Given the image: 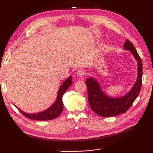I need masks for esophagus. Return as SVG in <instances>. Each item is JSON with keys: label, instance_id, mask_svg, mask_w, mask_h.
Listing matches in <instances>:
<instances>
[{"label": "esophagus", "instance_id": "34e87169", "mask_svg": "<svg viewBox=\"0 0 153 153\" xmlns=\"http://www.w3.org/2000/svg\"><path fill=\"white\" fill-rule=\"evenodd\" d=\"M84 75V71L83 69H79L76 71V75L78 77H82Z\"/></svg>", "mask_w": 153, "mask_h": 153}]
</instances>
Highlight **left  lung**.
<instances>
[{
    "mask_svg": "<svg viewBox=\"0 0 153 153\" xmlns=\"http://www.w3.org/2000/svg\"><path fill=\"white\" fill-rule=\"evenodd\" d=\"M124 49L130 51L138 65L137 80L126 94L114 98L105 93L96 78L89 76L85 81L90 106L92 111L100 116L108 117L125 113L131 107L140 93L142 78V60L134 45L128 39L124 44Z\"/></svg>",
    "mask_w": 153,
    "mask_h": 153,
    "instance_id": "obj_1",
    "label": "left lung"
}]
</instances>
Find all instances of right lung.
<instances>
[{
    "instance_id": "1",
    "label": "right lung",
    "mask_w": 153,
    "mask_h": 153,
    "mask_svg": "<svg viewBox=\"0 0 153 153\" xmlns=\"http://www.w3.org/2000/svg\"><path fill=\"white\" fill-rule=\"evenodd\" d=\"M71 84L72 76H70L62 83L61 87H59L56 100L53 105H51L47 109L41 111V112L34 114H29L22 111L19 108H18L16 106H15L24 116L30 119L38 120V121H48V120L55 119L62 112L64 105L62 102V96Z\"/></svg>"
}]
</instances>
